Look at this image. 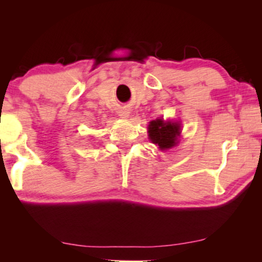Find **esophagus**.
I'll return each instance as SVG.
<instances>
[{
	"mask_svg": "<svg viewBox=\"0 0 262 262\" xmlns=\"http://www.w3.org/2000/svg\"><path fill=\"white\" fill-rule=\"evenodd\" d=\"M128 113H130V112H128L127 110H124V108L118 111V114H119V117L120 118H125V119H126V118H128Z\"/></svg>",
	"mask_w": 262,
	"mask_h": 262,
	"instance_id": "34e87169",
	"label": "esophagus"
}]
</instances>
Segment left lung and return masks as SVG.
Wrapping results in <instances>:
<instances>
[{
  "label": "left lung",
  "mask_w": 262,
  "mask_h": 262,
  "mask_svg": "<svg viewBox=\"0 0 262 262\" xmlns=\"http://www.w3.org/2000/svg\"><path fill=\"white\" fill-rule=\"evenodd\" d=\"M180 124L163 119L151 120L148 126L149 139L154 144L159 145L161 150H168L178 144V137L181 134Z\"/></svg>",
  "instance_id": "left-lung-1"
}]
</instances>
